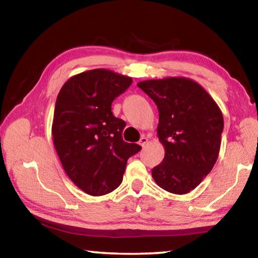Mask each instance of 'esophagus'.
<instances>
[{
	"label": "esophagus",
	"mask_w": 258,
	"mask_h": 258,
	"mask_svg": "<svg viewBox=\"0 0 258 258\" xmlns=\"http://www.w3.org/2000/svg\"><path fill=\"white\" fill-rule=\"evenodd\" d=\"M148 142H149V140H148V138H146V137H142L141 139H140L139 145L141 146V147H146V146L148 145Z\"/></svg>",
	"instance_id": "obj_1"
}]
</instances>
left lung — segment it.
Returning <instances> with one entry per match:
<instances>
[{"label": "left lung", "instance_id": "left-lung-1", "mask_svg": "<svg viewBox=\"0 0 258 258\" xmlns=\"http://www.w3.org/2000/svg\"><path fill=\"white\" fill-rule=\"evenodd\" d=\"M138 86L159 111L157 133L165 157L152 168V178L161 189L185 195L216 163L224 127L221 109L202 85L187 77L148 80Z\"/></svg>", "mask_w": 258, "mask_h": 258}]
</instances>
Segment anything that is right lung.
I'll return each instance as SVG.
<instances>
[{
  "mask_svg": "<svg viewBox=\"0 0 258 258\" xmlns=\"http://www.w3.org/2000/svg\"><path fill=\"white\" fill-rule=\"evenodd\" d=\"M133 80L109 69L83 72L64 83L56 97L52 140L74 184L91 196L107 195L123 181L127 159L141 150L123 141L126 123L111 103Z\"/></svg>",
  "mask_w": 258,
  "mask_h": 258,
  "instance_id": "obj_1",
  "label": "right lung"
}]
</instances>
